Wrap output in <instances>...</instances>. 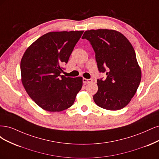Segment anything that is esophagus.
Wrapping results in <instances>:
<instances>
[{
  "label": "esophagus",
  "mask_w": 159,
  "mask_h": 159,
  "mask_svg": "<svg viewBox=\"0 0 159 159\" xmlns=\"http://www.w3.org/2000/svg\"><path fill=\"white\" fill-rule=\"evenodd\" d=\"M83 83H84V84H88V83H92V82L93 81V80L92 79H84V78L83 79Z\"/></svg>",
  "instance_id": "esophagus-1"
}]
</instances>
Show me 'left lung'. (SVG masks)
Instances as JSON below:
<instances>
[{
    "mask_svg": "<svg viewBox=\"0 0 159 159\" xmlns=\"http://www.w3.org/2000/svg\"><path fill=\"white\" fill-rule=\"evenodd\" d=\"M82 38L89 41L99 72L107 76L106 79H97L98 90L93 96L94 102L108 110L123 108L135 95L141 79L132 45L124 35L113 30H87Z\"/></svg>",
    "mask_w": 159,
    "mask_h": 159,
    "instance_id": "8db88e82",
    "label": "left lung"
}]
</instances>
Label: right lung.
<instances>
[{
    "label": "right lung",
    "mask_w": 159,
    "mask_h": 159,
    "mask_svg": "<svg viewBox=\"0 0 159 159\" xmlns=\"http://www.w3.org/2000/svg\"><path fill=\"white\" fill-rule=\"evenodd\" d=\"M83 32H49L25 52L20 63L22 83L30 98L42 109L61 111L74 104L83 86V78L64 77L61 73Z\"/></svg>",
    "instance_id": "obj_1"
}]
</instances>
